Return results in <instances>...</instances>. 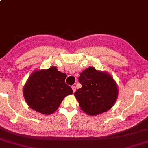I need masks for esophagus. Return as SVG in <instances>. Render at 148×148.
Listing matches in <instances>:
<instances>
[{
    "label": "esophagus",
    "instance_id": "34e87169",
    "mask_svg": "<svg viewBox=\"0 0 148 148\" xmlns=\"http://www.w3.org/2000/svg\"><path fill=\"white\" fill-rule=\"evenodd\" d=\"M71 88H72V90H73V92H75L76 91V87L75 86H71Z\"/></svg>",
    "mask_w": 148,
    "mask_h": 148
}]
</instances>
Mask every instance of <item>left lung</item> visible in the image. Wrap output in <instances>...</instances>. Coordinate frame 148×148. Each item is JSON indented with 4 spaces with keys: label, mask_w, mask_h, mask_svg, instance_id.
<instances>
[{
    "label": "left lung",
    "mask_w": 148,
    "mask_h": 148,
    "mask_svg": "<svg viewBox=\"0 0 148 148\" xmlns=\"http://www.w3.org/2000/svg\"><path fill=\"white\" fill-rule=\"evenodd\" d=\"M79 81L82 87L74 95L84 112L96 116L114 105L118 95V86L108 73L90 67L81 73Z\"/></svg>",
    "instance_id": "8db88e82"
}]
</instances>
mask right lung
<instances>
[{
  "mask_svg": "<svg viewBox=\"0 0 148 148\" xmlns=\"http://www.w3.org/2000/svg\"><path fill=\"white\" fill-rule=\"evenodd\" d=\"M66 77L56 67L34 71L23 87L28 105L43 114L55 112L64 98L73 94L71 88L65 82Z\"/></svg>",
  "mask_w": 148,
  "mask_h": 148,
  "instance_id": "right-lung-1",
  "label": "right lung"
}]
</instances>
